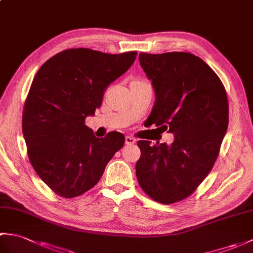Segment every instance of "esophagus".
<instances>
[{
  "mask_svg": "<svg viewBox=\"0 0 253 253\" xmlns=\"http://www.w3.org/2000/svg\"><path fill=\"white\" fill-rule=\"evenodd\" d=\"M125 143L127 144V146H130V144L136 143V139L132 138V137H129V136H126L125 137Z\"/></svg>",
  "mask_w": 253,
  "mask_h": 253,
  "instance_id": "34e87169",
  "label": "esophagus"
}]
</instances>
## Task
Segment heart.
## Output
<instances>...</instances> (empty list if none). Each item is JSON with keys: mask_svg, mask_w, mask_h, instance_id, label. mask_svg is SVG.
I'll return each instance as SVG.
<instances>
[{"mask_svg": "<svg viewBox=\"0 0 253 253\" xmlns=\"http://www.w3.org/2000/svg\"><path fill=\"white\" fill-rule=\"evenodd\" d=\"M133 83H143V82H139V80H136V82H133Z\"/></svg>", "mask_w": 253, "mask_h": 253, "instance_id": "b5f03b06", "label": "heart"}]
</instances>
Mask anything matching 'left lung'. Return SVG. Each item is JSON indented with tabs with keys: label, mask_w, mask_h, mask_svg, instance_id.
<instances>
[{
	"label": "left lung",
	"mask_w": 253,
	"mask_h": 253,
	"mask_svg": "<svg viewBox=\"0 0 253 253\" xmlns=\"http://www.w3.org/2000/svg\"><path fill=\"white\" fill-rule=\"evenodd\" d=\"M139 62L155 94L149 117L175 139L138 141L136 175L149 197L170 204L190 196L212 169L228 126L227 95L213 69L191 53H140Z\"/></svg>",
	"instance_id": "left-lung-1"
}]
</instances>
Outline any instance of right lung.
I'll return each instance as SVG.
<instances>
[{
	"label": "right lung",
	"instance_id": "1",
	"mask_svg": "<svg viewBox=\"0 0 253 253\" xmlns=\"http://www.w3.org/2000/svg\"><path fill=\"white\" fill-rule=\"evenodd\" d=\"M137 52L107 54L69 49L49 58L32 80L24 106L23 133L38 176L64 198L98 184L125 143L121 132L96 138L84 125L100 107L104 90L128 71Z\"/></svg>",
	"mask_w": 253,
	"mask_h": 253
}]
</instances>
